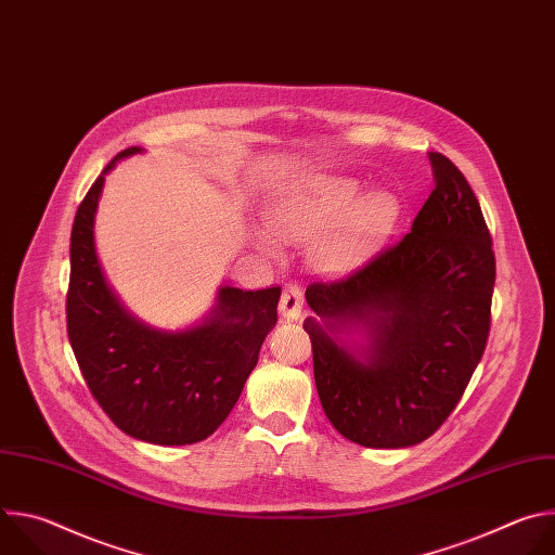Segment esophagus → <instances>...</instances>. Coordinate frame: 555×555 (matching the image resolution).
<instances>
[{
    "label": "esophagus",
    "mask_w": 555,
    "mask_h": 555,
    "mask_svg": "<svg viewBox=\"0 0 555 555\" xmlns=\"http://www.w3.org/2000/svg\"><path fill=\"white\" fill-rule=\"evenodd\" d=\"M279 309H281V313L285 315V319H298V313L302 309V292H300V287L296 283H287L283 287Z\"/></svg>",
    "instance_id": "1"
}]
</instances>
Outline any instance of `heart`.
Listing matches in <instances>:
<instances>
[{"instance_id": "heart-1", "label": "heart", "mask_w": 555, "mask_h": 555, "mask_svg": "<svg viewBox=\"0 0 555 555\" xmlns=\"http://www.w3.org/2000/svg\"><path fill=\"white\" fill-rule=\"evenodd\" d=\"M356 178L309 173L272 195L266 208L268 223L285 240H307L340 221L319 250L327 272H349L362 266L392 232L400 219V199L388 191H371ZM257 248L274 255L276 242L257 232Z\"/></svg>"}]
</instances>
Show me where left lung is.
<instances>
[{
	"label": "left lung",
	"instance_id": "1",
	"mask_svg": "<svg viewBox=\"0 0 555 555\" xmlns=\"http://www.w3.org/2000/svg\"><path fill=\"white\" fill-rule=\"evenodd\" d=\"M435 189L402 242L305 292L327 420L364 448H409L454 411L483 358L496 261L477 195L430 151ZM362 333L363 343L341 336Z\"/></svg>",
	"mask_w": 555,
	"mask_h": 555
}]
</instances>
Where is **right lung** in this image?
<instances>
[{
    "instance_id": "add662e5",
    "label": "right lung",
    "mask_w": 555,
    "mask_h": 555,
    "mask_svg": "<svg viewBox=\"0 0 555 555\" xmlns=\"http://www.w3.org/2000/svg\"><path fill=\"white\" fill-rule=\"evenodd\" d=\"M140 151H120L76 210L67 336L96 402L122 433L155 446H186L212 435L240 400L276 325L281 287L221 285L210 313L189 330H157L135 319L103 274L94 219L105 176Z\"/></svg>"
}]
</instances>
